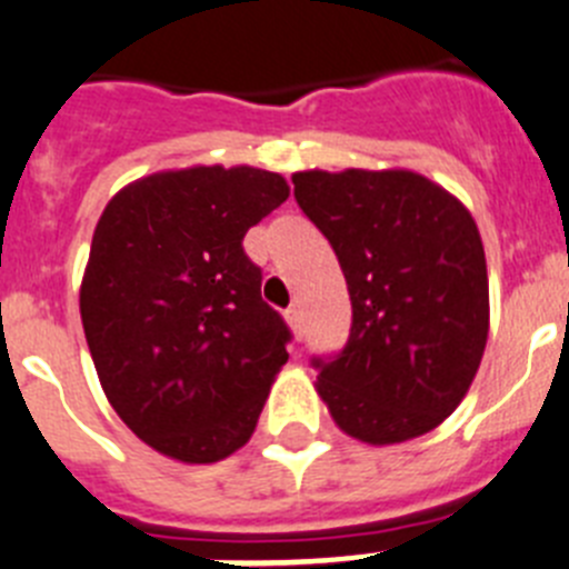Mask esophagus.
Listing matches in <instances>:
<instances>
[{"mask_svg": "<svg viewBox=\"0 0 569 569\" xmlns=\"http://www.w3.org/2000/svg\"><path fill=\"white\" fill-rule=\"evenodd\" d=\"M286 322H289V329L300 337V329H303V311L297 309V306L286 309Z\"/></svg>", "mask_w": 569, "mask_h": 569, "instance_id": "1", "label": "esophagus"}]
</instances>
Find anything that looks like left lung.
<instances>
[{
  "label": "left lung",
  "mask_w": 569,
  "mask_h": 569,
  "mask_svg": "<svg viewBox=\"0 0 569 569\" xmlns=\"http://www.w3.org/2000/svg\"><path fill=\"white\" fill-rule=\"evenodd\" d=\"M291 183L351 297L346 348L315 360L331 419L380 448L433 431L465 399L488 342V263L473 214L413 170H306Z\"/></svg>",
  "instance_id": "left-lung-1"
}]
</instances>
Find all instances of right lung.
Masks as SVG:
<instances>
[{"instance_id":"add662e5","label":"right lung","mask_w":569,"mask_h":569,"mask_svg":"<svg viewBox=\"0 0 569 569\" xmlns=\"http://www.w3.org/2000/svg\"><path fill=\"white\" fill-rule=\"evenodd\" d=\"M286 198L278 172L198 163L127 183L96 223L79 291L96 373L127 428L176 462L243 448L289 360L243 252Z\"/></svg>"}]
</instances>
